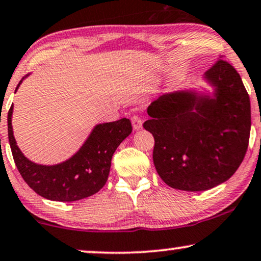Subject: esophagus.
<instances>
[{
    "label": "esophagus",
    "mask_w": 261,
    "mask_h": 261,
    "mask_svg": "<svg viewBox=\"0 0 261 261\" xmlns=\"http://www.w3.org/2000/svg\"><path fill=\"white\" fill-rule=\"evenodd\" d=\"M131 123H133L134 130H140V128H142V123H143V120H142V118L140 116H133L131 117Z\"/></svg>",
    "instance_id": "esophagus-1"
}]
</instances>
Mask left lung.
<instances>
[{
  "label": "left lung",
  "mask_w": 261,
  "mask_h": 261,
  "mask_svg": "<svg viewBox=\"0 0 261 261\" xmlns=\"http://www.w3.org/2000/svg\"><path fill=\"white\" fill-rule=\"evenodd\" d=\"M211 87L166 93L147 109L152 160L172 189L200 192L238 171L251 133V102L238 71L218 61L203 75Z\"/></svg>",
  "instance_id": "1"
}]
</instances>
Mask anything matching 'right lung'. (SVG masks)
I'll list each match as a JSON object with an SVG mask.
<instances>
[{
  "label": "right lung",
  "mask_w": 261,
  "mask_h": 261,
  "mask_svg": "<svg viewBox=\"0 0 261 261\" xmlns=\"http://www.w3.org/2000/svg\"><path fill=\"white\" fill-rule=\"evenodd\" d=\"M30 75L23 76L16 90ZM12 116L13 105L8 112V138L20 174L34 192L56 201H76L99 192L109 178L114 151L133 131L126 118L96 124L74 155L55 165H40L26 158L17 147Z\"/></svg>",
  "instance_id": "obj_1"
}]
</instances>
